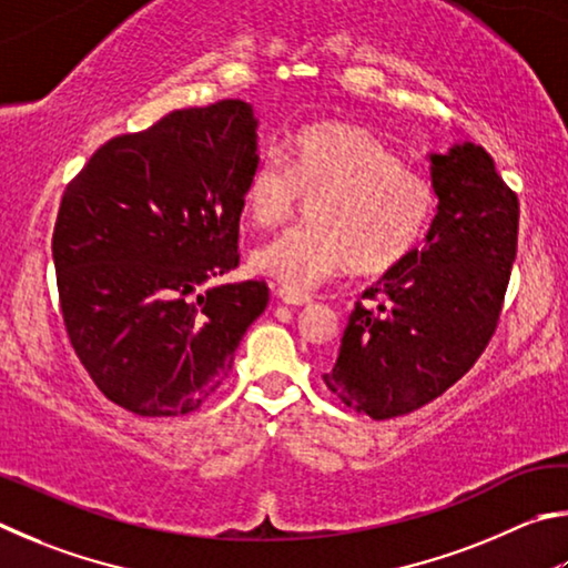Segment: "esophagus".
Segmentation results:
<instances>
[{"mask_svg": "<svg viewBox=\"0 0 568 568\" xmlns=\"http://www.w3.org/2000/svg\"><path fill=\"white\" fill-rule=\"evenodd\" d=\"M276 296H278V300H282L284 304H290V306H306V304H312V296L290 292V290H284V286L276 292Z\"/></svg>", "mask_w": 568, "mask_h": 568, "instance_id": "esophagus-1", "label": "esophagus"}]
</instances>
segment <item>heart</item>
<instances>
[{"mask_svg":"<svg viewBox=\"0 0 568 568\" xmlns=\"http://www.w3.org/2000/svg\"><path fill=\"white\" fill-rule=\"evenodd\" d=\"M290 169L268 154L248 174L242 206L258 229L284 224L300 192L316 196L312 224L252 252L258 276L304 294L354 266L384 274L419 246L434 214V186L374 132L346 122L300 129L286 149Z\"/></svg>","mask_w":568,"mask_h":568,"instance_id":"b5f03b06","label":"heart"}]
</instances>
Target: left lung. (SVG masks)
<instances>
[{
    "label": "left lung",
    "mask_w": 568,
    "mask_h": 568,
    "mask_svg": "<svg viewBox=\"0 0 568 568\" xmlns=\"http://www.w3.org/2000/svg\"><path fill=\"white\" fill-rule=\"evenodd\" d=\"M436 214L424 246L364 292L324 384L372 419L409 414L471 369L499 322L519 202L484 146L432 152Z\"/></svg>",
    "instance_id": "1"
}]
</instances>
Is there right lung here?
Returning <instances> with one entry per match:
<instances>
[{
	"label": "right lung",
	"mask_w": 568,
	"mask_h": 568,
	"mask_svg": "<svg viewBox=\"0 0 568 568\" xmlns=\"http://www.w3.org/2000/svg\"><path fill=\"white\" fill-rule=\"evenodd\" d=\"M258 119L242 99L176 109L99 146L59 206L52 256L74 352L139 416L202 406L266 310L264 282L209 284L239 264Z\"/></svg>",
	"instance_id": "obj_1"
}]
</instances>
